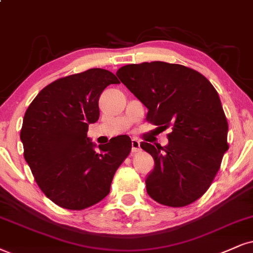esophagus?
Segmentation results:
<instances>
[{
  "mask_svg": "<svg viewBox=\"0 0 253 253\" xmlns=\"http://www.w3.org/2000/svg\"><path fill=\"white\" fill-rule=\"evenodd\" d=\"M141 150V144H139V141H137V139H132L131 141V152L132 154H136V152H138Z\"/></svg>",
  "mask_w": 253,
  "mask_h": 253,
  "instance_id": "34e87169",
  "label": "esophagus"
}]
</instances>
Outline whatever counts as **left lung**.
<instances>
[{"label": "left lung", "instance_id": "left-lung-1", "mask_svg": "<svg viewBox=\"0 0 253 253\" xmlns=\"http://www.w3.org/2000/svg\"><path fill=\"white\" fill-rule=\"evenodd\" d=\"M116 75L148 108L146 120L172 129L168 145L141 143L155 161L145 179L148 195L173 208L197 201L229 149V126L216 89L198 71L167 62L127 64Z\"/></svg>", "mask_w": 253, "mask_h": 253}]
</instances>
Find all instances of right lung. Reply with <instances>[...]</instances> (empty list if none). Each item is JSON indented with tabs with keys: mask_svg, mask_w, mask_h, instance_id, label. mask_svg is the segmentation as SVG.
<instances>
[{
	"mask_svg": "<svg viewBox=\"0 0 253 253\" xmlns=\"http://www.w3.org/2000/svg\"><path fill=\"white\" fill-rule=\"evenodd\" d=\"M116 83L110 71L93 68L50 83L27 109L20 135L24 158L37 185L58 207L83 210L101 202L131 151L126 135L98 145L99 151L86 136L99 118L102 91Z\"/></svg>",
	"mask_w": 253,
	"mask_h": 253,
	"instance_id": "add662e5",
	"label": "right lung"
}]
</instances>
